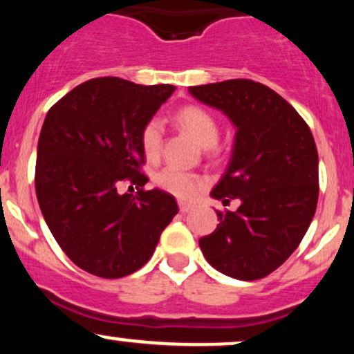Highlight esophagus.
I'll return each instance as SVG.
<instances>
[{"label": "esophagus", "mask_w": 354, "mask_h": 354, "mask_svg": "<svg viewBox=\"0 0 354 354\" xmlns=\"http://www.w3.org/2000/svg\"><path fill=\"white\" fill-rule=\"evenodd\" d=\"M178 206H180L181 213H189V211L194 209V205H191V203H186V201H180L178 203Z\"/></svg>", "instance_id": "34e87169"}]
</instances>
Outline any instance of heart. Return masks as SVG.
I'll list each match as a JSON object with an SVG mask.
<instances>
[{
  "mask_svg": "<svg viewBox=\"0 0 354 354\" xmlns=\"http://www.w3.org/2000/svg\"><path fill=\"white\" fill-rule=\"evenodd\" d=\"M176 123L189 133L194 140L200 143L203 148H213L219 138V126L216 118H214L208 109L201 106H185L176 113ZM141 149L148 160H156L163 151L165 141V126L160 118H151L148 120L141 129L140 135ZM154 183L161 189L168 191L174 196L189 200L198 194L203 186V178L198 174L183 171L174 166H166L161 171L156 173Z\"/></svg>",
  "mask_w": 354,
  "mask_h": 354,
  "instance_id": "1",
  "label": "heart"
}]
</instances>
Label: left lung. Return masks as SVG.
<instances>
[{"label": "left lung", "mask_w": 354, "mask_h": 354, "mask_svg": "<svg viewBox=\"0 0 354 354\" xmlns=\"http://www.w3.org/2000/svg\"><path fill=\"white\" fill-rule=\"evenodd\" d=\"M201 103L236 126L233 156L211 196L236 211H216L219 225L200 239L208 263L231 278L273 273L298 248L318 205V149L310 126L278 93L253 80L189 86Z\"/></svg>", "instance_id": "obj_1"}]
</instances>
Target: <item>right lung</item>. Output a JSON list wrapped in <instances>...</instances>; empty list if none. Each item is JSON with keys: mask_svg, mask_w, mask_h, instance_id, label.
Returning a JSON list of instances; mask_svg holds the SVG:
<instances>
[{"mask_svg": "<svg viewBox=\"0 0 354 354\" xmlns=\"http://www.w3.org/2000/svg\"><path fill=\"white\" fill-rule=\"evenodd\" d=\"M173 84L115 76L84 81L48 111L39 133L35 188L48 228L88 273L116 279L148 263L178 213L173 194L146 191L140 135ZM123 182L140 187L120 195Z\"/></svg>", "mask_w": 354, "mask_h": 354, "instance_id": "obj_1", "label": "right lung"}]
</instances>
